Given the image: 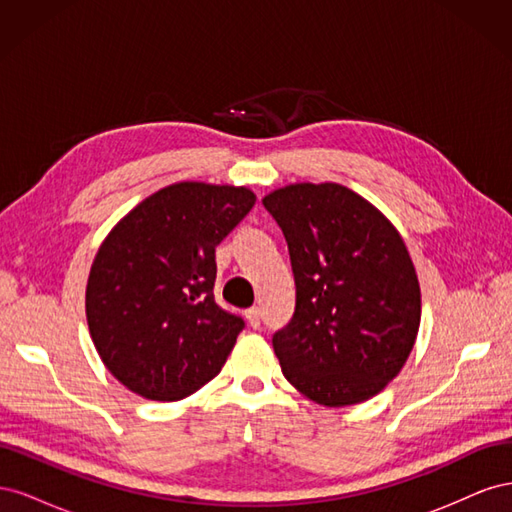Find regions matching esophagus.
<instances>
[{"mask_svg": "<svg viewBox=\"0 0 512 512\" xmlns=\"http://www.w3.org/2000/svg\"><path fill=\"white\" fill-rule=\"evenodd\" d=\"M245 318H247V324H250L252 329H258V327H260V312H258V307L245 309Z\"/></svg>", "mask_w": 512, "mask_h": 512, "instance_id": "esophagus-1", "label": "esophagus"}]
</instances>
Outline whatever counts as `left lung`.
<instances>
[{"mask_svg": "<svg viewBox=\"0 0 512 512\" xmlns=\"http://www.w3.org/2000/svg\"><path fill=\"white\" fill-rule=\"evenodd\" d=\"M282 228L297 305L273 350L307 399L342 408L378 395L408 361L421 288L395 226L339 183H292L262 198Z\"/></svg>", "mask_w": 512, "mask_h": 512, "instance_id": "left-lung-1", "label": "left lung"}]
</instances>
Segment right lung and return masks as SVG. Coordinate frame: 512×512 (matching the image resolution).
I'll return each instance as SVG.
<instances>
[{"instance_id": "1", "label": "right lung", "mask_w": 512, "mask_h": 512, "mask_svg": "<svg viewBox=\"0 0 512 512\" xmlns=\"http://www.w3.org/2000/svg\"><path fill=\"white\" fill-rule=\"evenodd\" d=\"M256 203L247 188L181 181L102 241L85 312L106 369L136 395L175 401L220 374L245 322L215 303V247Z\"/></svg>"}]
</instances>
